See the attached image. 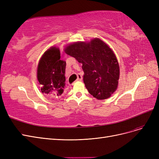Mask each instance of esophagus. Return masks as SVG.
Wrapping results in <instances>:
<instances>
[{"instance_id": "esophagus-1", "label": "esophagus", "mask_w": 159, "mask_h": 159, "mask_svg": "<svg viewBox=\"0 0 159 159\" xmlns=\"http://www.w3.org/2000/svg\"><path fill=\"white\" fill-rule=\"evenodd\" d=\"M82 80V76L80 74H78V79H77V81H81Z\"/></svg>"}]
</instances>
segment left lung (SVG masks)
Wrapping results in <instances>:
<instances>
[{
	"mask_svg": "<svg viewBox=\"0 0 159 159\" xmlns=\"http://www.w3.org/2000/svg\"><path fill=\"white\" fill-rule=\"evenodd\" d=\"M65 52L82 64L84 82L89 93L99 100L111 97L118 86L119 66L109 46L99 38L78 42L67 46Z\"/></svg>",
	"mask_w": 159,
	"mask_h": 159,
	"instance_id": "left-lung-1",
	"label": "left lung"
}]
</instances>
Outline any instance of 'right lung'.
Returning a JSON list of instances; mask_svg holds the SVG:
<instances>
[{"label":"right lung","mask_w":159,"mask_h":159,"mask_svg":"<svg viewBox=\"0 0 159 159\" xmlns=\"http://www.w3.org/2000/svg\"><path fill=\"white\" fill-rule=\"evenodd\" d=\"M66 61L60 59L58 48L51 47L42 55L38 65L37 79L42 93L57 98L65 87Z\"/></svg>","instance_id":"obj_1"}]
</instances>
